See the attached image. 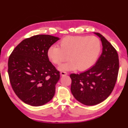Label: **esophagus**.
Returning <instances> with one entry per match:
<instances>
[{"label":"esophagus","mask_w":128,"mask_h":128,"mask_svg":"<svg viewBox=\"0 0 128 128\" xmlns=\"http://www.w3.org/2000/svg\"><path fill=\"white\" fill-rule=\"evenodd\" d=\"M60 74H61V76H66L67 74H68V73H67L66 72H60Z\"/></svg>","instance_id":"obj_1"}]
</instances>
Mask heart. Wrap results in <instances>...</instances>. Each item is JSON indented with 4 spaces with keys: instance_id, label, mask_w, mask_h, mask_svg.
Instances as JSON below:
<instances>
[{
    "instance_id": "heart-1",
    "label": "heart",
    "mask_w": 128,
    "mask_h": 128,
    "mask_svg": "<svg viewBox=\"0 0 128 128\" xmlns=\"http://www.w3.org/2000/svg\"><path fill=\"white\" fill-rule=\"evenodd\" d=\"M100 40L94 36H66L60 42V47L52 45L47 50L49 59L59 64L68 55L69 60L59 66L61 71L85 70L91 68L100 53Z\"/></svg>"
}]
</instances>
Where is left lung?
<instances>
[{
    "instance_id": "left-lung-1",
    "label": "left lung",
    "mask_w": 128,
    "mask_h": 128,
    "mask_svg": "<svg viewBox=\"0 0 128 128\" xmlns=\"http://www.w3.org/2000/svg\"><path fill=\"white\" fill-rule=\"evenodd\" d=\"M103 50L100 58L92 68L80 74H71V92L75 99L86 106L102 102L111 94L118 78L119 61L114 47L100 33Z\"/></svg>"
}]
</instances>
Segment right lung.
I'll list each match as a JSON object with an SVG mask.
<instances>
[{"mask_svg":"<svg viewBox=\"0 0 128 128\" xmlns=\"http://www.w3.org/2000/svg\"><path fill=\"white\" fill-rule=\"evenodd\" d=\"M60 38L36 35L25 39L10 56L8 73L13 90L23 102L40 106L55 95L60 73L50 62L47 50Z\"/></svg>","mask_w":128,"mask_h":128,"instance_id":"add662e5","label":"right lung"}]
</instances>
